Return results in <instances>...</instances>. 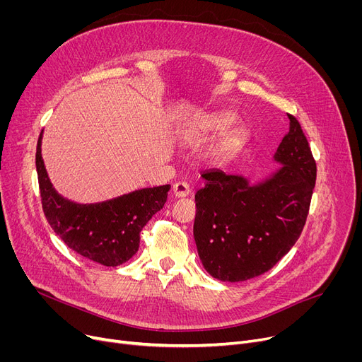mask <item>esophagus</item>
Masks as SVG:
<instances>
[{
  "mask_svg": "<svg viewBox=\"0 0 362 362\" xmlns=\"http://www.w3.org/2000/svg\"><path fill=\"white\" fill-rule=\"evenodd\" d=\"M191 194V187H189L187 183L185 182H177L173 185V195L176 198H185Z\"/></svg>",
  "mask_w": 362,
  "mask_h": 362,
  "instance_id": "34e87169",
  "label": "esophagus"
}]
</instances>
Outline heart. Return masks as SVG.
<instances>
[{"label":"heart","mask_w":362,"mask_h":362,"mask_svg":"<svg viewBox=\"0 0 362 362\" xmlns=\"http://www.w3.org/2000/svg\"><path fill=\"white\" fill-rule=\"evenodd\" d=\"M236 122L238 114L229 110L198 112L186 122L182 133L183 138L192 144H202L221 135L213 145L211 154L223 157L238 151L248 141V130L243 126L231 127Z\"/></svg>","instance_id":"heart-1"}]
</instances>
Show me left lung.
I'll use <instances>...</instances> for the list:
<instances>
[{
  "label": "left lung",
  "mask_w": 362,
  "mask_h": 362,
  "mask_svg": "<svg viewBox=\"0 0 362 362\" xmlns=\"http://www.w3.org/2000/svg\"><path fill=\"white\" fill-rule=\"evenodd\" d=\"M277 146L276 170L255 182L213 168L195 195L194 238L204 269L221 281H245L286 255L305 224L317 167L299 122Z\"/></svg>",
  "instance_id": "8db88e82"
}]
</instances>
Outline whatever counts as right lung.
<instances>
[{
  "label": "right lung",
  "mask_w": 362,
  "mask_h": 362,
  "mask_svg": "<svg viewBox=\"0 0 362 362\" xmlns=\"http://www.w3.org/2000/svg\"><path fill=\"white\" fill-rule=\"evenodd\" d=\"M42 133L36 146V171L44 214L70 250L107 267L129 261L139 250L142 227L167 201L170 185L142 187L103 202L79 204L52 186L42 158Z\"/></svg>",
  "instance_id": "right-lung-1"
}]
</instances>
